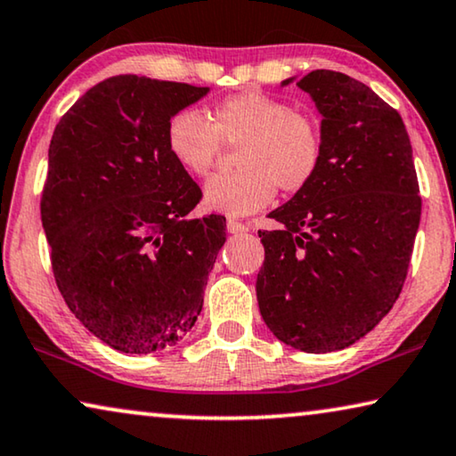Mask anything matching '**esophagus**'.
<instances>
[{"instance_id": "esophagus-1", "label": "esophagus", "mask_w": 456, "mask_h": 456, "mask_svg": "<svg viewBox=\"0 0 456 456\" xmlns=\"http://www.w3.org/2000/svg\"><path fill=\"white\" fill-rule=\"evenodd\" d=\"M226 228L230 234H242V232H248V226L247 224H242L239 220H228L226 222Z\"/></svg>"}]
</instances>
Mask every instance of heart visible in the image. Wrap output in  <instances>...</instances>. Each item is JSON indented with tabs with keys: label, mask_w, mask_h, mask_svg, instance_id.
<instances>
[{
	"label": "heart",
	"mask_w": 456,
	"mask_h": 456,
	"mask_svg": "<svg viewBox=\"0 0 456 456\" xmlns=\"http://www.w3.org/2000/svg\"><path fill=\"white\" fill-rule=\"evenodd\" d=\"M224 143L236 146L232 175H217L203 191L208 209L248 216L275 200L277 187L298 193L319 173L321 125L286 101L263 92H240L216 102L209 121L197 110H179L167 125V148L187 173L206 176L220 160Z\"/></svg>",
	"instance_id": "heart-1"
}]
</instances>
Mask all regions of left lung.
I'll use <instances>...</instances> for the list:
<instances>
[{"label":"left lung","mask_w":456,"mask_h":456,"mask_svg":"<svg viewBox=\"0 0 456 456\" xmlns=\"http://www.w3.org/2000/svg\"><path fill=\"white\" fill-rule=\"evenodd\" d=\"M321 115L319 173L259 230L263 321L308 354L338 352L379 325L403 288L421 200L403 118L354 77L331 69L288 77Z\"/></svg>","instance_id":"8db88e82"}]
</instances>
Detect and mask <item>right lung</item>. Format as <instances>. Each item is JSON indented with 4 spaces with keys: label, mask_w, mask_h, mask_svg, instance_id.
I'll return each mask as SVG.
<instances>
[{
    "label": "right lung",
    "mask_w": 456,
    "mask_h": 456,
    "mask_svg": "<svg viewBox=\"0 0 456 456\" xmlns=\"http://www.w3.org/2000/svg\"><path fill=\"white\" fill-rule=\"evenodd\" d=\"M209 88L109 77L57 123L41 220L65 305L123 354L184 339L203 306L226 217H189L201 189L167 148V125Z\"/></svg>",
    "instance_id": "1"
}]
</instances>
